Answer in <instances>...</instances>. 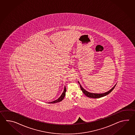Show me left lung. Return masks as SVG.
Returning <instances> with one entry per match:
<instances>
[{"label":"left lung","instance_id":"left-lung-1","mask_svg":"<svg viewBox=\"0 0 135 135\" xmlns=\"http://www.w3.org/2000/svg\"><path fill=\"white\" fill-rule=\"evenodd\" d=\"M78 83L80 84L79 81H78ZM116 85H114V86L113 88H112V89H110L109 91L108 92H106V93H102V94H95V93H89V92L86 91L85 90L83 89V88L82 87V86H81V85H80V89L82 90V91L84 94V95H86L88 98H102L103 97L106 96L107 95L109 94V93L112 92V90L114 89L115 87L116 86Z\"/></svg>","mask_w":135,"mask_h":135}]
</instances>
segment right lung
<instances>
[{"label": "right lung", "mask_w": 135, "mask_h": 135, "mask_svg": "<svg viewBox=\"0 0 135 135\" xmlns=\"http://www.w3.org/2000/svg\"><path fill=\"white\" fill-rule=\"evenodd\" d=\"M66 87H65L63 92L62 94L60 97V98H58L57 99H56V100H55V101H52L51 102H49V103H56L59 102H60L61 101H62V100L64 99V98H65V97L66 95Z\"/></svg>", "instance_id": "1"}]
</instances>
